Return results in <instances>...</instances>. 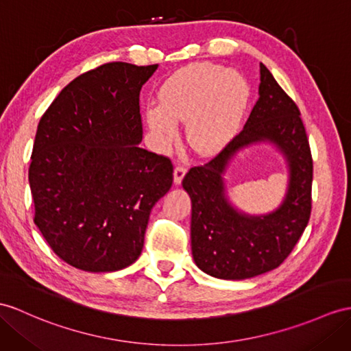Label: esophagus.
Listing matches in <instances>:
<instances>
[{
    "instance_id": "obj_1",
    "label": "esophagus",
    "mask_w": 351,
    "mask_h": 351,
    "mask_svg": "<svg viewBox=\"0 0 351 351\" xmlns=\"http://www.w3.org/2000/svg\"><path fill=\"white\" fill-rule=\"evenodd\" d=\"M184 174H186V167L184 165H176V168H174V183L176 184L182 183Z\"/></svg>"
}]
</instances>
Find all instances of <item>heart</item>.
I'll return each mask as SVG.
<instances>
[{"mask_svg":"<svg viewBox=\"0 0 351 351\" xmlns=\"http://www.w3.org/2000/svg\"><path fill=\"white\" fill-rule=\"evenodd\" d=\"M160 104H150L146 117L162 143L177 136L176 122L187 123V140L199 153L220 149L241 121L249 86L235 71L210 62L178 70L162 84Z\"/></svg>","mask_w":351,"mask_h":351,"instance_id":"obj_1","label":"heart"}]
</instances>
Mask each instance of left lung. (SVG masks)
Instances as JSON below:
<instances>
[{"mask_svg":"<svg viewBox=\"0 0 351 351\" xmlns=\"http://www.w3.org/2000/svg\"><path fill=\"white\" fill-rule=\"evenodd\" d=\"M269 139L285 152L291 183L282 207L268 217L237 213L224 198L221 174L237 149L254 141ZM313 156L296 102L263 64L259 98L243 130L219 155L192 167L183 187L192 199V254L207 274L243 280L277 268L292 253L311 215Z\"/></svg>","mask_w":351,"mask_h":351,"instance_id":"8db88e82","label":"left lung"}]
</instances>
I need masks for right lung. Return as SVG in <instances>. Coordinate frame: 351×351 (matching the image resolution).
Returning <instances> with one entry per match:
<instances>
[{
	"label": "right lung",
	"instance_id": "obj_1",
	"mask_svg": "<svg viewBox=\"0 0 351 351\" xmlns=\"http://www.w3.org/2000/svg\"><path fill=\"white\" fill-rule=\"evenodd\" d=\"M158 64L107 62L80 74L41 116L29 186L34 223L59 258L89 272L138 259L173 164L138 147L140 90Z\"/></svg>",
	"mask_w": 351,
	"mask_h": 351
}]
</instances>
